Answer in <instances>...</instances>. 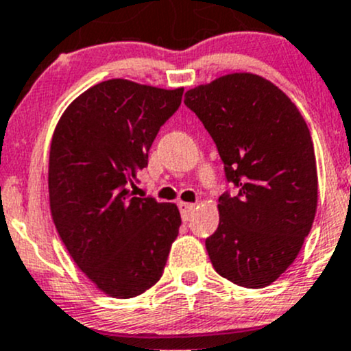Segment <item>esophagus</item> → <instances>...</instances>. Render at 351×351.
Masks as SVG:
<instances>
[{"instance_id": "obj_1", "label": "esophagus", "mask_w": 351, "mask_h": 351, "mask_svg": "<svg viewBox=\"0 0 351 351\" xmlns=\"http://www.w3.org/2000/svg\"><path fill=\"white\" fill-rule=\"evenodd\" d=\"M178 208H180V213H182V218L186 221L188 218H190V215L193 213L195 210V205L193 203H184V202H180L178 203Z\"/></svg>"}]
</instances>
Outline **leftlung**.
I'll use <instances>...</instances> for the list:
<instances>
[{"instance_id":"left-lung-1","label":"left lung","mask_w":351,"mask_h":351,"mask_svg":"<svg viewBox=\"0 0 351 351\" xmlns=\"http://www.w3.org/2000/svg\"><path fill=\"white\" fill-rule=\"evenodd\" d=\"M184 105L217 145L237 196L218 199L219 225L206 238L218 275L245 288L287 271L313 225L318 176L313 141L291 99L253 73H232L188 90Z\"/></svg>"}]
</instances>
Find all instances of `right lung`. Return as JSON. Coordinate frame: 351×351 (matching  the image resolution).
<instances>
[{
  "instance_id": "1",
  "label": "right lung",
  "mask_w": 351,
  "mask_h": 351,
  "mask_svg": "<svg viewBox=\"0 0 351 351\" xmlns=\"http://www.w3.org/2000/svg\"><path fill=\"white\" fill-rule=\"evenodd\" d=\"M183 88L108 80L80 95L49 148V210L61 241L103 293L133 298L163 275L182 217L175 203L133 196L148 152Z\"/></svg>"
}]
</instances>
